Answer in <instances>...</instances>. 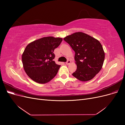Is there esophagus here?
I'll list each match as a JSON object with an SVG mask.
<instances>
[{
  "instance_id": "1",
  "label": "esophagus",
  "mask_w": 125,
  "mask_h": 125,
  "mask_svg": "<svg viewBox=\"0 0 125 125\" xmlns=\"http://www.w3.org/2000/svg\"><path fill=\"white\" fill-rule=\"evenodd\" d=\"M71 63V61L70 60H68V61L66 62V65H69V64H70Z\"/></svg>"
}]
</instances>
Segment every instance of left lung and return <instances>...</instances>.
Wrapping results in <instances>:
<instances>
[{
  "label": "left lung",
  "mask_w": 125,
  "mask_h": 125,
  "mask_svg": "<svg viewBox=\"0 0 125 125\" xmlns=\"http://www.w3.org/2000/svg\"><path fill=\"white\" fill-rule=\"evenodd\" d=\"M63 40L75 52L77 68L73 76L81 81L91 80L102 69L105 59V52L100 42L81 32L68 35Z\"/></svg>",
  "instance_id": "8db88e82"
}]
</instances>
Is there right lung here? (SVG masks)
<instances>
[{"instance_id": "1", "label": "right lung", "mask_w": 125, "mask_h": 125, "mask_svg": "<svg viewBox=\"0 0 125 125\" xmlns=\"http://www.w3.org/2000/svg\"><path fill=\"white\" fill-rule=\"evenodd\" d=\"M62 41L60 37H44L26 46L22 55V61L25 72L32 80L44 84L56 76L60 65L53 61V52Z\"/></svg>"}]
</instances>
